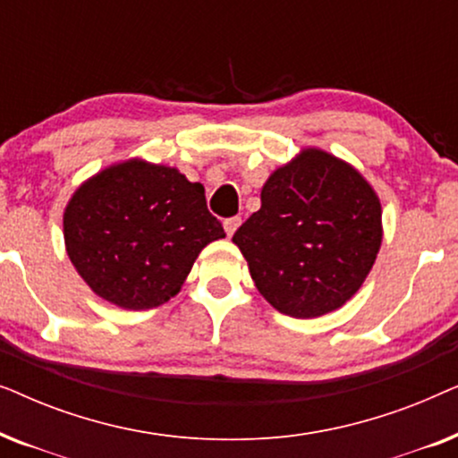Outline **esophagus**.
<instances>
[{
	"instance_id": "1",
	"label": "esophagus",
	"mask_w": 458,
	"mask_h": 458,
	"mask_svg": "<svg viewBox=\"0 0 458 458\" xmlns=\"http://www.w3.org/2000/svg\"><path fill=\"white\" fill-rule=\"evenodd\" d=\"M242 225V218L240 216H231V218H227V221H225V233H227L229 237L235 233L237 231V227H240Z\"/></svg>"
}]
</instances>
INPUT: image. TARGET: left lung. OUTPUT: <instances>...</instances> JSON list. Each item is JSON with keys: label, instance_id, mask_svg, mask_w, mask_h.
<instances>
[{"label": "left lung", "instance_id": "8db88e82", "mask_svg": "<svg viewBox=\"0 0 458 458\" xmlns=\"http://www.w3.org/2000/svg\"><path fill=\"white\" fill-rule=\"evenodd\" d=\"M233 242L256 287L284 315L321 317L350 300L381 246V206L346 162L304 149L275 171Z\"/></svg>", "mask_w": 458, "mask_h": 458}]
</instances>
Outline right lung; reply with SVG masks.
I'll return each instance as SVG.
<instances>
[{
	"label": "right lung",
	"instance_id": "1",
	"mask_svg": "<svg viewBox=\"0 0 458 458\" xmlns=\"http://www.w3.org/2000/svg\"><path fill=\"white\" fill-rule=\"evenodd\" d=\"M225 237L204 187L177 168L129 160L81 185L64 212L74 268L108 302L160 306L181 290L204 246Z\"/></svg>",
	"mask_w": 458,
	"mask_h": 458
}]
</instances>
